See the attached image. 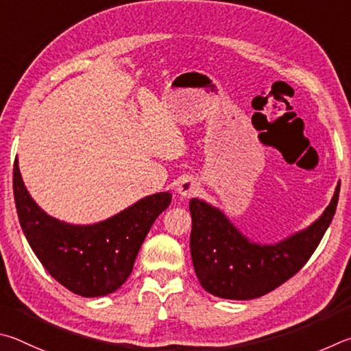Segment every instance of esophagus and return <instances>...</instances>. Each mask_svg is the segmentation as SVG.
<instances>
[{
    "label": "esophagus",
    "mask_w": 351,
    "mask_h": 351,
    "mask_svg": "<svg viewBox=\"0 0 351 351\" xmlns=\"http://www.w3.org/2000/svg\"><path fill=\"white\" fill-rule=\"evenodd\" d=\"M197 191L199 183L191 179V177H186V179H183L182 182H179V185H177V193H179V195L183 199L193 197V195L197 194Z\"/></svg>",
    "instance_id": "obj_1"
}]
</instances>
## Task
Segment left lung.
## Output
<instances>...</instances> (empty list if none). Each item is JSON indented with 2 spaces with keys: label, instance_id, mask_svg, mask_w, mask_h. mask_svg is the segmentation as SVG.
Segmentation results:
<instances>
[{
  "label": "left lung",
  "instance_id": "left-lung-1",
  "mask_svg": "<svg viewBox=\"0 0 351 351\" xmlns=\"http://www.w3.org/2000/svg\"><path fill=\"white\" fill-rule=\"evenodd\" d=\"M341 182L325 211L306 228L276 243L248 239L223 211L205 200H189V247L200 285L213 296L232 300L261 298L302 268L335 217Z\"/></svg>",
  "mask_w": 351,
  "mask_h": 351
}]
</instances>
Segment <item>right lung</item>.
Returning a JSON list of instances; mask_svg holds the SVG:
<instances>
[{
  "label": "right lung",
  "mask_w": 351,
  "mask_h": 351,
  "mask_svg": "<svg viewBox=\"0 0 351 351\" xmlns=\"http://www.w3.org/2000/svg\"><path fill=\"white\" fill-rule=\"evenodd\" d=\"M14 197L24 236L46 271L78 296L100 298L125 284L141 243L169 206L172 194L146 195L92 225L66 223L49 216L32 199L15 160Z\"/></svg>",
  "instance_id": "1"
}]
</instances>
